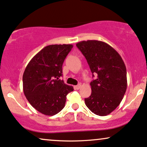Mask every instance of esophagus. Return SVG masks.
<instances>
[{"label": "esophagus", "mask_w": 147, "mask_h": 147, "mask_svg": "<svg viewBox=\"0 0 147 147\" xmlns=\"http://www.w3.org/2000/svg\"><path fill=\"white\" fill-rule=\"evenodd\" d=\"M81 87V84H79V85H76V86H75V88L76 89V90H79Z\"/></svg>", "instance_id": "esophagus-1"}]
</instances>
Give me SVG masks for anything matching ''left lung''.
<instances>
[{"label":"left lung","mask_w":147,"mask_h":147,"mask_svg":"<svg viewBox=\"0 0 147 147\" xmlns=\"http://www.w3.org/2000/svg\"><path fill=\"white\" fill-rule=\"evenodd\" d=\"M97 78L90 83L92 94L85 98L90 110L99 116L112 113L123 99L127 89V71L118 52L105 42L88 40L76 44Z\"/></svg>","instance_id":"1"}]
</instances>
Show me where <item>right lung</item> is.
I'll return each instance as SVG.
<instances>
[{
  "mask_svg": "<svg viewBox=\"0 0 147 147\" xmlns=\"http://www.w3.org/2000/svg\"><path fill=\"white\" fill-rule=\"evenodd\" d=\"M72 45H51L31 59L23 75V90L28 101L42 114L53 116L64 109L73 87L60 79L62 64Z\"/></svg>",
  "mask_w": 147,
  "mask_h": 147,
  "instance_id": "right-lung-1",
  "label": "right lung"
}]
</instances>
